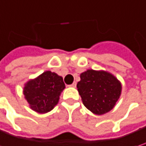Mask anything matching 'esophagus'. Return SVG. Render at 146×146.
Masks as SVG:
<instances>
[{
	"instance_id": "esophagus-1",
	"label": "esophagus",
	"mask_w": 146,
	"mask_h": 146,
	"mask_svg": "<svg viewBox=\"0 0 146 146\" xmlns=\"http://www.w3.org/2000/svg\"><path fill=\"white\" fill-rule=\"evenodd\" d=\"M76 85H77V84L75 83V82H73L72 84H70V85H68L69 87H73V88H75L76 87Z\"/></svg>"
}]
</instances>
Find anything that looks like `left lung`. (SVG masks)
Wrapping results in <instances>:
<instances>
[{"label":"left lung","instance_id":"left-lung-1","mask_svg":"<svg viewBox=\"0 0 146 146\" xmlns=\"http://www.w3.org/2000/svg\"><path fill=\"white\" fill-rule=\"evenodd\" d=\"M78 91L84 105L95 114L110 111L121 94V84L111 73L88 69L80 74Z\"/></svg>","mask_w":146,"mask_h":146}]
</instances>
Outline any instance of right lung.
I'll list each match as a JSON object with an SVG mask.
<instances>
[{
	"label": "right lung",
	"instance_id": "add662e5",
	"mask_svg": "<svg viewBox=\"0 0 146 146\" xmlns=\"http://www.w3.org/2000/svg\"><path fill=\"white\" fill-rule=\"evenodd\" d=\"M64 88L65 84L61 76L46 71L36 78L29 80L25 84L23 94L33 110L45 113L57 105Z\"/></svg>",
	"mask_w": 146,
	"mask_h": 146
}]
</instances>
